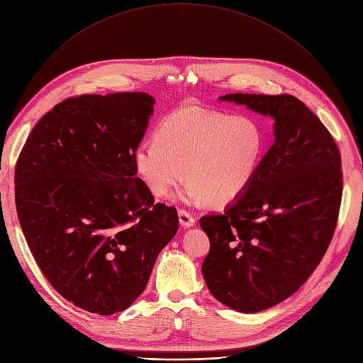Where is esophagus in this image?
<instances>
[{
	"mask_svg": "<svg viewBox=\"0 0 363 363\" xmlns=\"http://www.w3.org/2000/svg\"><path fill=\"white\" fill-rule=\"evenodd\" d=\"M178 216H179V224H181L182 227H192V225L195 224V218H194L188 211L179 210Z\"/></svg>",
	"mask_w": 363,
	"mask_h": 363,
	"instance_id": "1",
	"label": "esophagus"
}]
</instances>
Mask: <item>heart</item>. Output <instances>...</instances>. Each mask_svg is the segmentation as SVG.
I'll use <instances>...</instances> for the list:
<instances>
[{"label": "heart", "mask_w": 363, "mask_h": 363, "mask_svg": "<svg viewBox=\"0 0 363 363\" xmlns=\"http://www.w3.org/2000/svg\"><path fill=\"white\" fill-rule=\"evenodd\" d=\"M263 150L265 138L250 117L186 106L160 120L155 142L142 143L133 163L159 199L184 177L188 181L182 194L185 203L225 206L250 186Z\"/></svg>", "instance_id": "b5f03b06"}]
</instances>
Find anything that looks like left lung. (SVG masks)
Listing matches in <instances>:
<instances>
[{"label":"left lung","instance_id":"1","mask_svg":"<svg viewBox=\"0 0 363 363\" xmlns=\"http://www.w3.org/2000/svg\"><path fill=\"white\" fill-rule=\"evenodd\" d=\"M274 123V145L250 186L223 214L200 218L210 239L203 262L216 300L257 313L286 300L314 272L335 235L343 174L335 139L298 98L227 94Z\"/></svg>","mask_w":363,"mask_h":363}]
</instances>
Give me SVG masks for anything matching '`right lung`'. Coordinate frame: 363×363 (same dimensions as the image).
<instances>
[{
  "label": "right lung",
  "instance_id": "add662e5",
  "mask_svg": "<svg viewBox=\"0 0 363 363\" xmlns=\"http://www.w3.org/2000/svg\"><path fill=\"white\" fill-rule=\"evenodd\" d=\"M153 104L146 92L71 96L33 127L17 159L31 255L63 298L89 313L133 304L178 232L177 208L155 204L133 163Z\"/></svg>",
  "mask_w": 363,
  "mask_h": 363
}]
</instances>
